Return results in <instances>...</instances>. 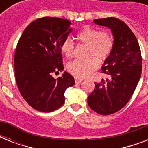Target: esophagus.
Masks as SVG:
<instances>
[{"label": "esophagus", "mask_w": 148, "mask_h": 148, "mask_svg": "<svg viewBox=\"0 0 148 148\" xmlns=\"http://www.w3.org/2000/svg\"><path fill=\"white\" fill-rule=\"evenodd\" d=\"M74 81H75V83H76V84H80L81 81H83V79L80 78V77H74Z\"/></svg>", "instance_id": "34e87169"}]
</instances>
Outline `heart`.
<instances>
[{"mask_svg":"<svg viewBox=\"0 0 148 148\" xmlns=\"http://www.w3.org/2000/svg\"><path fill=\"white\" fill-rule=\"evenodd\" d=\"M77 38L81 42L88 45L87 55L84 59H77L68 65L70 73L74 76L83 78L90 76L98 67L99 61H103L109 58L114 48L112 36L107 31L90 26H84L77 34ZM60 50L67 58L74 55V44L69 38L63 40Z\"/></svg>","mask_w":148,"mask_h":148,"instance_id":"heart-1","label":"heart"}]
</instances>
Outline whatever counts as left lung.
I'll list each match as a JSON object with an SVG mask.
<instances>
[{
  "label": "left lung",
  "mask_w": 148,
  "mask_h": 148,
  "mask_svg": "<svg viewBox=\"0 0 148 148\" xmlns=\"http://www.w3.org/2000/svg\"><path fill=\"white\" fill-rule=\"evenodd\" d=\"M94 22L111 30L114 48L101 68L108 78L95 83L88 103L99 114L109 115L122 109L132 97L141 75L142 58L135 35L124 21L107 17Z\"/></svg>",
  "instance_id": "8db88e82"
}]
</instances>
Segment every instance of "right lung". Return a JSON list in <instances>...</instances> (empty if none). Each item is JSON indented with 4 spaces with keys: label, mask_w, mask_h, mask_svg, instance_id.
<instances>
[{
    "label": "right lung",
    "mask_w": 148,
    "mask_h": 148,
    "mask_svg": "<svg viewBox=\"0 0 148 148\" xmlns=\"http://www.w3.org/2000/svg\"><path fill=\"white\" fill-rule=\"evenodd\" d=\"M71 22L45 17L31 22L17 43L14 55L15 80L21 95L29 105L41 112L60 108L64 92L74 84L64 71L54 79L53 73L64 70L60 45L71 32Z\"/></svg>",
    "instance_id": "right-lung-1"
}]
</instances>
